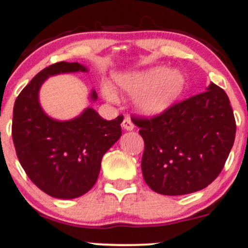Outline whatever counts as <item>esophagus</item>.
I'll list each match as a JSON object with an SVG mask.
<instances>
[{"mask_svg": "<svg viewBox=\"0 0 248 248\" xmlns=\"http://www.w3.org/2000/svg\"><path fill=\"white\" fill-rule=\"evenodd\" d=\"M122 127H123L124 130H126V131H131V130H134L135 125L131 122V119H130L129 117H126L123 121V123H122Z\"/></svg>", "mask_w": 248, "mask_h": 248, "instance_id": "34e87169", "label": "esophagus"}]
</instances>
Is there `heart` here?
I'll list each match as a JSON object with an SVG mask.
<instances>
[{
	"instance_id": "1",
	"label": "heart",
	"mask_w": 248,
	"mask_h": 248,
	"mask_svg": "<svg viewBox=\"0 0 248 248\" xmlns=\"http://www.w3.org/2000/svg\"><path fill=\"white\" fill-rule=\"evenodd\" d=\"M116 85L125 94H134V104L140 113L148 117L168 111L180 97L186 87V78L178 71L154 67L137 73H126L116 78ZM107 100H117L111 87L102 89Z\"/></svg>"
}]
</instances>
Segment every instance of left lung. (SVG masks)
Returning a JSON list of instances; mask_svg holds the SVG:
<instances>
[{"label":"left lung","instance_id":"8db88e82","mask_svg":"<svg viewBox=\"0 0 248 248\" xmlns=\"http://www.w3.org/2000/svg\"><path fill=\"white\" fill-rule=\"evenodd\" d=\"M132 121L144 141L142 175L152 190L163 195L190 194L212 183L236 132L229 97L213 83L154 118Z\"/></svg>","mask_w":248,"mask_h":248}]
</instances>
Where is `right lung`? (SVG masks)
Segmentation results:
<instances>
[{
	"instance_id": "obj_1",
	"label": "right lung",
	"mask_w": 248,
	"mask_h": 248,
	"mask_svg": "<svg viewBox=\"0 0 248 248\" xmlns=\"http://www.w3.org/2000/svg\"><path fill=\"white\" fill-rule=\"evenodd\" d=\"M88 72L84 65L60 61L42 70L16 97L12 137L26 175L58 199H75L96 183L102 156L122 135L123 116L105 121L92 107L70 121L49 117L40 104V89L46 78L61 73ZM95 90L90 100L96 101Z\"/></svg>"
}]
</instances>
